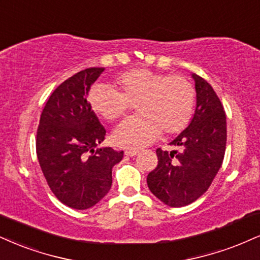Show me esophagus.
I'll list each match as a JSON object with an SVG mask.
<instances>
[{
	"label": "esophagus",
	"mask_w": 260,
	"mask_h": 260,
	"mask_svg": "<svg viewBox=\"0 0 260 260\" xmlns=\"http://www.w3.org/2000/svg\"><path fill=\"white\" fill-rule=\"evenodd\" d=\"M138 150H134V149H128V150H126V151H124V154H126L127 156H134V155H137L138 154Z\"/></svg>",
	"instance_id": "34e87169"
}]
</instances>
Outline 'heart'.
Segmentation results:
<instances>
[{
    "mask_svg": "<svg viewBox=\"0 0 260 260\" xmlns=\"http://www.w3.org/2000/svg\"><path fill=\"white\" fill-rule=\"evenodd\" d=\"M196 93L181 75H168L149 69H133L115 80L112 88L95 84L89 92L92 110L114 122L136 104L137 116L121 123L114 133L118 145L142 148L160 136L180 133L190 123Z\"/></svg>",
    "mask_w": 260,
    "mask_h": 260,
    "instance_id": "heart-1",
    "label": "heart"
}]
</instances>
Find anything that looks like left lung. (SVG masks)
Returning <instances> with one entry per match:
<instances>
[{
  "label": "left lung",
  "instance_id": "left-lung-1",
  "mask_svg": "<svg viewBox=\"0 0 260 260\" xmlns=\"http://www.w3.org/2000/svg\"><path fill=\"white\" fill-rule=\"evenodd\" d=\"M192 77L198 102L191 123L170 143L176 150H156L157 166L146 178L150 191L171 207L190 205L207 191L226 148L223 104L207 81L196 74Z\"/></svg>",
  "mask_w": 260,
  "mask_h": 260
}]
</instances>
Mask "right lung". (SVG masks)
<instances>
[{
    "mask_svg": "<svg viewBox=\"0 0 260 260\" xmlns=\"http://www.w3.org/2000/svg\"><path fill=\"white\" fill-rule=\"evenodd\" d=\"M104 68H88L59 84L47 100L36 134V154L49 189L75 209L98 203L111 187L112 166L123 151L95 149L105 139L87 100Z\"/></svg>",
    "mask_w": 260,
    "mask_h": 260,
    "instance_id": "obj_1",
    "label": "right lung"
}]
</instances>
